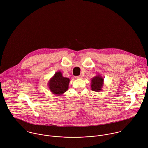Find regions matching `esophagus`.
<instances>
[{"mask_svg":"<svg viewBox=\"0 0 148 148\" xmlns=\"http://www.w3.org/2000/svg\"><path fill=\"white\" fill-rule=\"evenodd\" d=\"M76 79H83V76H82V75H80V76H76Z\"/></svg>","mask_w":148,"mask_h":148,"instance_id":"obj_1","label":"esophagus"}]
</instances>
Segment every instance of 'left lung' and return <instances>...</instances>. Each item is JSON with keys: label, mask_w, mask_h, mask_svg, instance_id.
I'll use <instances>...</instances> for the list:
<instances>
[{"label": "left lung", "mask_w": 148, "mask_h": 148, "mask_svg": "<svg viewBox=\"0 0 148 148\" xmlns=\"http://www.w3.org/2000/svg\"><path fill=\"white\" fill-rule=\"evenodd\" d=\"M91 90L95 92H100L101 91L104 85V78L100 75H96L91 79Z\"/></svg>", "instance_id": "obj_1"}]
</instances>
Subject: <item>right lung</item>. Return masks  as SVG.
<instances>
[{
	"mask_svg": "<svg viewBox=\"0 0 148 148\" xmlns=\"http://www.w3.org/2000/svg\"><path fill=\"white\" fill-rule=\"evenodd\" d=\"M70 79L62 76L61 71L56 72L48 83V87L51 92L54 95H62L68 90Z\"/></svg>",
	"mask_w": 148,
	"mask_h": 148,
	"instance_id": "obj_1",
	"label": "right lung"
}]
</instances>
